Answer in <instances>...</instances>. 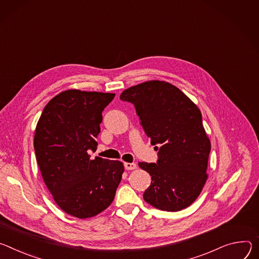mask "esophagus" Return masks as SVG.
<instances>
[{
	"label": "esophagus",
	"instance_id": "34e87169",
	"mask_svg": "<svg viewBox=\"0 0 259 259\" xmlns=\"http://www.w3.org/2000/svg\"><path fill=\"white\" fill-rule=\"evenodd\" d=\"M124 168L127 170L137 168V164L135 162H124Z\"/></svg>",
	"mask_w": 259,
	"mask_h": 259
}]
</instances>
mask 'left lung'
Instances as JSON below:
<instances>
[{
    "instance_id": "1",
    "label": "left lung",
    "mask_w": 259,
    "mask_h": 259,
    "mask_svg": "<svg viewBox=\"0 0 259 259\" xmlns=\"http://www.w3.org/2000/svg\"><path fill=\"white\" fill-rule=\"evenodd\" d=\"M120 100L135 106L140 124L157 145L156 162H139L152 180L143 193L145 202L168 212L190 206L206 183L211 151L199 109L176 86L158 80L125 90Z\"/></svg>"
}]
</instances>
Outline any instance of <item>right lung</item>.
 I'll return each instance as SVG.
<instances>
[{
    "label": "right lung",
    "mask_w": 259,
    "mask_h": 259,
    "mask_svg": "<svg viewBox=\"0 0 259 259\" xmlns=\"http://www.w3.org/2000/svg\"><path fill=\"white\" fill-rule=\"evenodd\" d=\"M115 94L70 90L54 97L38 121L34 148L43 180L66 213L90 218L107 209L120 183L123 164L97 150L103 111Z\"/></svg>",
    "instance_id": "1"
}]
</instances>
